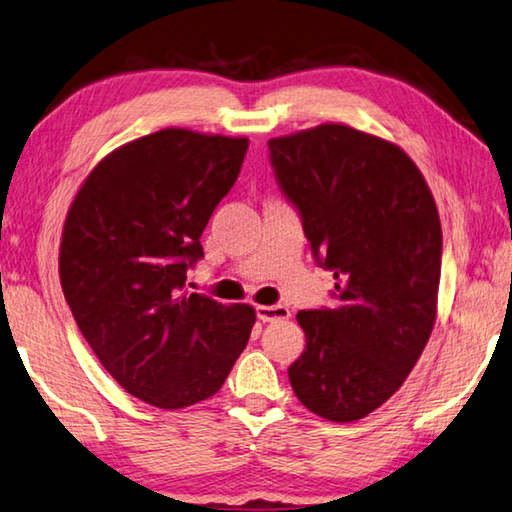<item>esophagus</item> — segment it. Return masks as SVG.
Masks as SVG:
<instances>
[{
  "instance_id": "esophagus-1",
  "label": "esophagus",
  "mask_w": 512,
  "mask_h": 512,
  "mask_svg": "<svg viewBox=\"0 0 512 512\" xmlns=\"http://www.w3.org/2000/svg\"><path fill=\"white\" fill-rule=\"evenodd\" d=\"M259 322H277V319H288L290 310L286 306H257L255 308Z\"/></svg>"
}]
</instances>
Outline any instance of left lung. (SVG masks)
<instances>
[{
    "label": "left lung",
    "mask_w": 512,
    "mask_h": 512,
    "mask_svg": "<svg viewBox=\"0 0 512 512\" xmlns=\"http://www.w3.org/2000/svg\"><path fill=\"white\" fill-rule=\"evenodd\" d=\"M268 150L317 266L335 277L333 306L297 313L306 348L290 386L315 415L355 422L404 384L433 330L435 199L402 148L342 124L270 139Z\"/></svg>",
    "instance_id": "8db88e82"
}]
</instances>
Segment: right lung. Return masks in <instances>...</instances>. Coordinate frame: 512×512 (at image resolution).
<instances>
[{
    "label": "right lung",
    "instance_id": "obj_1",
    "mask_svg": "<svg viewBox=\"0 0 512 512\" xmlns=\"http://www.w3.org/2000/svg\"><path fill=\"white\" fill-rule=\"evenodd\" d=\"M246 150V137L164 128L99 162L68 210L66 302L102 366L146 404L173 410L213 397L248 344L253 308L184 293Z\"/></svg>",
    "mask_w": 512,
    "mask_h": 512
}]
</instances>
